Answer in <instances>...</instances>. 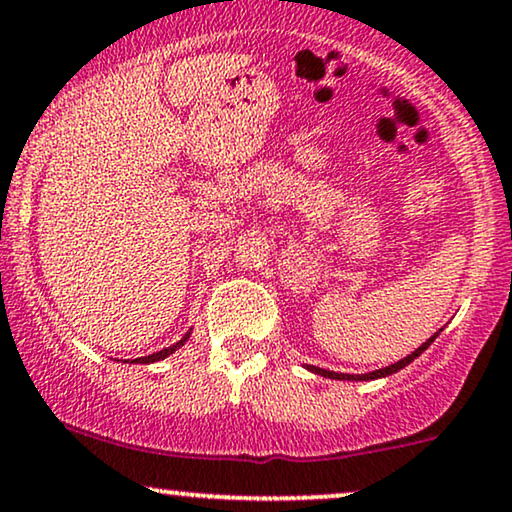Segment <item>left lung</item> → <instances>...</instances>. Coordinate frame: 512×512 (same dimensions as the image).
I'll return each mask as SVG.
<instances>
[{
    "label": "left lung",
    "instance_id": "8db88e82",
    "mask_svg": "<svg viewBox=\"0 0 512 512\" xmlns=\"http://www.w3.org/2000/svg\"><path fill=\"white\" fill-rule=\"evenodd\" d=\"M440 336V331H437L435 336H430L426 343L421 345V348H416L414 353L411 355H407L404 357V360H400V362H395V364H390V367H383V369H378V371H371V374H336V371H327V369H320V367H308L310 371H315V374H320V376H327V378H338V381H371V378H383V376H390V374H395V371H400V369H404L407 367L409 362H414L418 355L423 353V350L428 348L430 343L435 341V338Z\"/></svg>",
    "mask_w": 512,
    "mask_h": 512
}]
</instances>
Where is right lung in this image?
<instances>
[{"label": "right lung", "mask_w": 512, "mask_h": 512, "mask_svg": "<svg viewBox=\"0 0 512 512\" xmlns=\"http://www.w3.org/2000/svg\"><path fill=\"white\" fill-rule=\"evenodd\" d=\"M188 338H190V331H188V334H185V336H183V338H181V341H178V343H174V345H169V348L159 350V353H152V355H148V357H138V360H136V362H141V364H150V362L164 360V357H169L171 353H176V350H178V348H181V345H183L185 341H188Z\"/></svg>", "instance_id": "add662e5"}]
</instances>
